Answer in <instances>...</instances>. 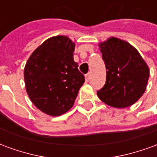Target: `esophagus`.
<instances>
[{
    "instance_id": "1",
    "label": "esophagus",
    "mask_w": 157,
    "mask_h": 157,
    "mask_svg": "<svg viewBox=\"0 0 157 157\" xmlns=\"http://www.w3.org/2000/svg\"><path fill=\"white\" fill-rule=\"evenodd\" d=\"M90 79H91V75H90V74H86V75H85L86 82H90Z\"/></svg>"
}]
</instances>
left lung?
I'll list each match as a JSON object with an SVG mask.
<instances>
[{"label": "left lung", "mask_w": 157, "mask_h": 157, "mask_svg": "<svg viewBox=\"0 0 157 157\" xmlns=\"http://www.w3.org/2000/svg\"><path fill=\"white\" fill-rule=\"evenodd\" d=\"M106 66V83L99 99L117 109L133 105L144 94L150 70L138 50L128 42L111 37L99 44Z\"/></svg>", "instance_id": "8db88e82"}]
</instances>
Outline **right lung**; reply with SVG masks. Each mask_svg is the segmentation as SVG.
Here are the masks:
<instances>
[{"label":"right lung","instance_id":"1","mask_svg":"<svg viewBox=\"0 0 157 157\" xmlns=\"http://www.w3.org/2000/svg\"><path fill=\"white\" fill-rule=\"evenodd\" d=\"M75 43L66 36L46 39L28 59L24 68L27 93L36 108L50 116L71 109L85 77L74 61Z\"/></svg>","mask_w":157,"mask_h":157}]
</instances>
